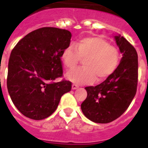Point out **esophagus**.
<instances>
[{
	"mask_svg": "<svg viewBox=\"0 0 148 148\" xmlns=\"http://www.w3.org/2000/svg\"><path fill=\"white\" fill-rule=\"evenodd\" d=\"M78 85H77V84H72V89H77V88H78Z\"/></svg>",
	"mask_w": 148,
	"mask_h": 148,
	"instance_id": "obj_1",
	"label": "esophagus"
}]
</instances>
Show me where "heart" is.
<instances>
[{
  "instance_id": "b5f03b06",
  "label": "heart",
  "mask_w": 148,
  "mask_h": 148,
  "mask_svg": "<svg viewBox=\"0 0 148 148\" xmlns=\"http://www.w3.org/2000/svg\"><path fill=\"white\" fill-rule=\"evenodd\" d=\"M61 59L68 70L75 68L84 59V66L68 73L67 77L77 84H90L96 78L102 82L116 71L120 52L101 37H84L66 47L62 51Z\"/></svg>"
}]
</instances>
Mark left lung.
I'll use <instances>...</instances> for the list:
<instances>
[{
	"instance_id": "1",
	"label": "left lung",
	"mask_w": 148,
	"mask_h": 148,
	"mask_svg": "<svg viewBox=\"0 0 148 148\" xmlns=\"http://www.w3.org/2000/svg\"><path fill=\"white\" fill-rule=\"evenodd\" d=\"M115 39L123 53L120 64L105 82L85 88L88 95L81 106L84 116L98 123H108L119 118L129 107L137 92V51L124 37L116 36Z\"/></svg>"
}]
</instances>
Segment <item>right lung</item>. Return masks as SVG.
<instances>
[{
	"mask_svg": "<svg viewBox=\"0 0 148 148\" xmlns=\"http://www.w3.org/2000/svg\"><path fill=\"white\" fill-rule=\"evenodd\" d=\"M66 29L43 27L31 32L16 44L9 58L7 87L18 111L40 120L56 110L72 83L63 79L61 53L71 42Z\"/></svg>",
	"mask_w": 148,
	"mask_h": 148,
	"instance_id": "1",
	"label": "right lung"
}]
</instances>
